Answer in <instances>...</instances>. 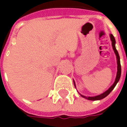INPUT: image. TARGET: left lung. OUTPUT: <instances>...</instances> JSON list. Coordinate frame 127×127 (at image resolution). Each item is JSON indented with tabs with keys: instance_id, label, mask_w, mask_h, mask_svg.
I'll return each mask as SVG.
<instances>
[{
	"instance_id": "8db88e82",
	"label": "left lung",
	"mask_w": 127,
	"mask_h": 127,
	"mask_svg": "<svg viewBox=\"0 0 127 127\" xmlns=\"http://www.w3.org/2000/svg\"><path fill=\"white\" fill-rule=\"evenodd\" d=\"M110 38H111V40H112V47H113V49L114 50V52L116 55V58H117V64H118V71H117V75H116V80H115V82L114 83V84L110 87V88L107 90V91H105V93H103V94H101L100 95L96 96H83L82 95H80L82 96L84 98H86L88 99V100H91V101H96V100H101L102 98H105V96L108 95L112 91V90L114 88V87L116 85V84L118 82V81L120 80V75H121V65H120V56H119V54H118V51L116 49V47H115V43H116V41H115L114 36H113V34H110ZM75 85V82H74Z\"/></svg>"
}]
</instances>
